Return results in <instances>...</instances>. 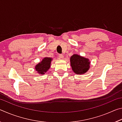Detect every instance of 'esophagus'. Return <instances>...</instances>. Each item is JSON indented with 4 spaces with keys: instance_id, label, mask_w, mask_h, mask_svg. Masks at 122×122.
Returning a JSON list of instances; mask_svg holds the SVG:
<instances>
[{
    "instance_id": "34e87169",
    "label": "esophagus",
    "mask_w": 122,
    "mask_h": 122,
    "mask_svg": "<svg viewBox=\"0 0 122 122\" xmlns=\"http://www.w3.org/2000/svg\"><path fill=\"white\" fill-rule=\"evenodd\" d=\"M59 58L60 59H62L63 58V55H62V54H59Z\"/></svg>"
}]
</instances>
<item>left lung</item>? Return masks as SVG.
<instances>
[{"mask_svg":"<svg viewBox=\"0 0 122 122\" xmlns=\"http://www.w3.org/2000/svg\"><path fill=\"white\" fill-rule=\"evenodd\" d=\"M72 71L77 75L85 74L90 68V61L88 58L74 54L70 58Z\"/></svg>","mask_w":122,"mask_h":122,"instance_id":"1","label":"left lung"}]
</instances>
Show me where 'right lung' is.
Returning a JSON list of instances; mask_svg holds the SVG:
<instances>
[{
  "mask_svg": "<svg viewBox=\"0 0 122 122\" xmlns=\"http://www.w3.org/2000/svg\"><path fill=\"white\" fill-rule=\"evenodd\" d=\"M53 59L49 57H45L40 62H39L35 66V70L38 74L44 75L50 68L51 62Z\"/></svg>",
  "mask_w": 122,
  "mask_h": 122,
  "instance_id": "1",
  "label": "right lung"
}]
</instances>
